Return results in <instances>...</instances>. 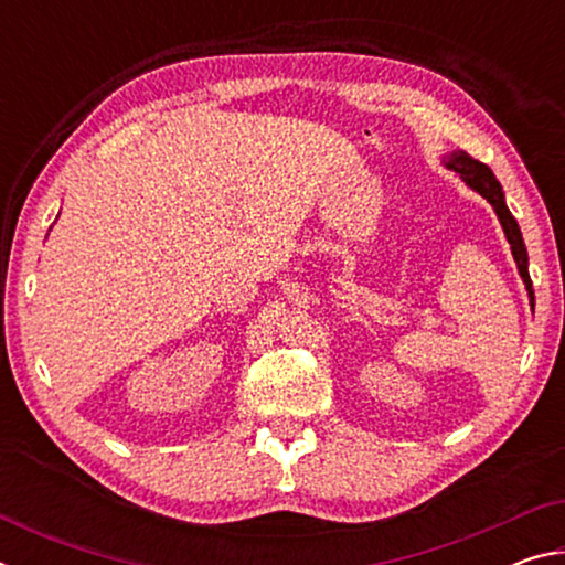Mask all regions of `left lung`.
Segmentation results:
<instances>
[{"instance_id": "left-lung-1", "label": "left lung", "mask_w": 565, "mask_h": 565, "mask_svg": "<svg viewBox=\"0 0 565 565\" xmlns=\"http://www.w3.org/2000/svg\"><path fill=\"white\" fill-rule=\"evenodd\" d=\"M441 161H444L446 169H451L454 174L461 177L466 186H471L473 191H478V194H481L486 202L493 206V212H495V216H499V222L503 226V234L511 244L515 269H519V274H521V279L525 284V291H529L531 306H533V289H531V276H529V252H525L519 222H515L513 214L509 212V206H505V196H503V189L499 184V179L493 177V171L489 167L481 164V161L473 159V157H468L466 151H451V154H446Z\"/></svg>"}]
</instances>
